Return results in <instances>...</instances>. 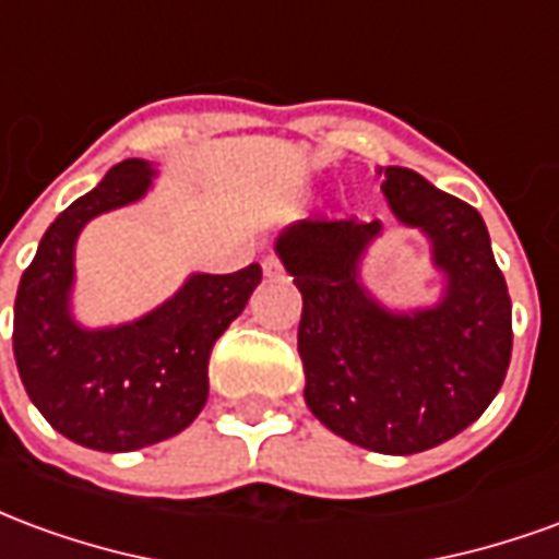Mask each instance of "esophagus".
Wrapping results in <instances>:
<instances>
[{"label":"esophagus","mask_w":559,"mask_h":559,"mask_svg":"<svg viewBox=\"0 0 559 559\" xmlns=\"http://www.w3.org/2000/svg\"><path fill=\"white\" fill-rule=\"evenodd\" d=\"M263 275H266L269 281H278L281 275H284V269H281L278 257H263Z\"/></svg>","instance_id":"34e87169"}]
</instances>
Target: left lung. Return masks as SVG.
I'll return each instance as SVG.
<instances>
[{
  "label": "left lung",
  "mask_w": 559,
  "mask_h": 559,
  "mask_svg": "<svg viewBox=\"0 0 559 559\" xmlns=\"http://www.w3.org/2000/svg\"><path fill=\"white\" fill-rule=\"evenodd\" d=\"M399 224L431 245L440 299L389 308L368 290L362 263L383 221H296L275 254L302 293L299 356L305 404L329 431L383 455L452 440L503 386L512 302L476 209L407 167L383 170Z\"/></svg>",
  "instance_id": "8db88e82"
}]
</instances>
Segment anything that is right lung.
<instances>
[{
    "instance_id": "1",
    "label": "right lung",
    "mask_w": 559,
    "mask_h": 559,
    "mask_svg": "<svg viewBox=\"0 0 559 559\" xmlns=\"http://www.w3.org/2000/svg\"><path fill=\"white\" fill-rule=\"evenodd\" d=\"M155 164H116L47 227L14 299V359L26 395L56 431L98 452H134L185 431L209 399V353L263 278L260 263L191 272L138 320L90 329L74 317V251L104 212L140 203Z\"/></svg>"
}]
</instances>
